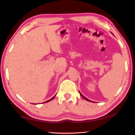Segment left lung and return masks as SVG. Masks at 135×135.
<instances>
[{
    "mask_svg": "<svg viewBox=\"0 0 135 135\" xmlns=\"http://www.w3.org/2000/svg\"><path fill=\"white\" fill-rule=\"evenodd\" d=\"M112 34H113V33H112ZM79 93H80V95L81 96V97H83V99H85V100H88V101H89V102H93V101H91V100H90L89 99H88V98H86L85 97H84V96H83V95H82V94H81V93H80V91H79Z\"/></svg>",
    "mask_w": 135,
    "mask_h": 135,
    "instance_id": "8db88e82",
    "label": "left lung"
}]
</instances>
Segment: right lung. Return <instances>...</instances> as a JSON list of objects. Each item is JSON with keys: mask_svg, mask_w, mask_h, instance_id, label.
Listing matches in <instances>:
<instances>
[{"mask_svg": "<svg viewBox=\"0 0 135 135\" xmlns=\"http://www.w3.org/2000/svg\"><path fill=\"white\" fill-rule=\"evenodd\" d=\"M55 96H56V95H55L53 98H52L51 99H49V100H46V101H45V102H43V103H46V102H49V101H51V100H52V99H54V98L55 97Z\"/></svg>", "mask_w": 135, "mask_h": 135, "instance_id": "add662e5", "label": "right lung"}]
</instances>
